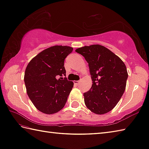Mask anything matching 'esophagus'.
<instances>
[{
	"instance_id": "34e87169",
	"label": "esophagus",
	"mask_w": 149,
	"mask_h": 149,
	"mask_svg": "<svg viewBox=\"0 0 149 149\" xmlns=\"http://www.w3.org/2000/svg\"><path fill=\"white\" fill-rule=\"evenodd\" d=\"M74 81V84L75 85H78L79 83H80V81H76V80H74V81Z\"/></svg>"
}]
</instances>
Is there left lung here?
Here are the masks:
<instances>
[{"label": "left lung", "instance_id": "left-lung-1", "mask_svg": "<svg viewBox=\"0 0 149 149\" xmlns=\"http://www.w3.org/2000/svg\"><path fill=\"white\" fill-rule=\"evenodd\" d=\"M75 51L84 56L91 75L92 87L84 94L86 107L96 114L111 111L125 90L128 73L125 63L102 45H86Z\"/></svg>", "mask_w": 149, "mask_h": 149}]
</instances>
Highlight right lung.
Here are the masks:
<instances>
[{"instance_id":"add662e5","label":"right lung","mask_w":149,"mask_h":149,"mask_svg":"<svg viewBox=\"0 0 149 149\" xmlns=\"http://www.w3.org/2000/svg\"><path fill=\"white\" fill-rule=\"evenodd\" d=\"M73 48L54 45L31 60L24 73V83L29 99L39 111L53 114L63 108L73 87L65 76L64 60Z\"/></svg>"}]
</instances>
